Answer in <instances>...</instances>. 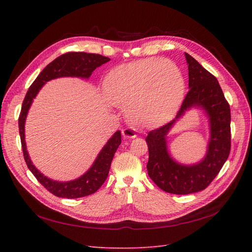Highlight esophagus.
I'll return each mask as SVG.
<instances>
[{"mask_svg": "<svg viewBox=\"0 0 252 252\" xmlns=\"http://www.w3.org/2000/svg\"><path fill=\"white\" fill-rule=\"evenodd\" d=\"M122 134H123V136L125 139H134L136 136V133L135 131L133 130V129L131 128H125L122 130Z\"/></svg>", "mask_w": 252, "mask_h": 252, "instance_id": "esophagus-1", "label": "esophagus"}]
</instances>
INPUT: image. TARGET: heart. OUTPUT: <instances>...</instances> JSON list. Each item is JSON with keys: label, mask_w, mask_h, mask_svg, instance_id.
Instances as JSON below:
<instances>
[{"label": "heart", "mask_w": 252, "mask_h": 252, "mask_svg": "<svg viewBox=\"0 0 252 252\" xmlns=\"http://www.w3.org/2000/svg\"><path fill=\"white\" fill-rule=\"evenodd\" d=\"M109 100L125 108L136 127L154 129L166 125L178 113L185 82L171 61L143 59L111 69L104 80Z\"/></svg>", "instance_id": "b5f03b06"}]
</instances>
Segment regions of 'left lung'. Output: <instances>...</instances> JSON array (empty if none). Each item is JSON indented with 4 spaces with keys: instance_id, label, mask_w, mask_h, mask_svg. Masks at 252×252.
Returning <instances> with one entry per match:
<instances>
[{
    "instance_id": "8db88e82",
    "label": "left lung",
    "mask_w": 252,
    "mask_h": 252,
    "mask_svg": "<svg viewBox=\"0 0 252 252\" xmlns=\"http://www.w3.org/2000/svg\"><path fill=\"white\" fill-rule=\"evenodd\" d=\"M189 91L177 117L170 123L148 133V175L162 190L174 194H189L207 187L222 169L230 152V107L216 77L185 52ZM191 109H201L208 117L210 140L200 162L182 164L171 157L166 134L175 123Z\"/></svg>"
}]
</instances>
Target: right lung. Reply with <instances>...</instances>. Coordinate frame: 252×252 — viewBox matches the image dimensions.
Wrapping results in <instances>:
<instances>
[{"label": "right lung", "mask_w": 252, "mask_h": 252, "mask_svg": "<svg viewBox=\"0 0 252 252\" xmlns=\"http://www.w3.org/2000/svg\"><path fill=\"white\" fill-rule=\"evenodd\" d=\"M109 58L95 55V53L67 52L65 55L53 60L51 63L44 68L32 83V85L29 87L25 95L19 118V130L23 155H24L25 162L29 170L48 191L56 196L66 197V199H77V197L94 193L108 177L112 158L122 141L121 131L118 130L114 132L107 143L104 145L101 151L98 152L94 164L80 178L66 182L55 181L47 178L46 175H44L37 169L32 164V158L28 155L25 142V122L29 108L33 102V98L48 81L65 77L87 80L97 67L109 62Z\"/></svg>", "instance_id": "add662e5"}]
</instances>
